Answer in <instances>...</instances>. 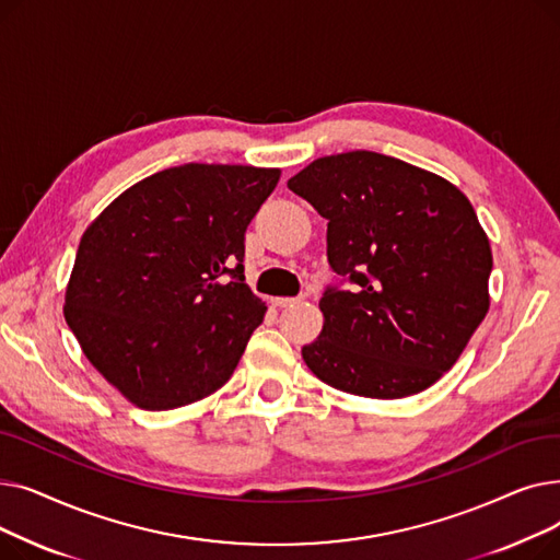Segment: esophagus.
Listing matches in <instances>:
<instances>
[{"label": "esophagus", "mask_w": 560, "mask_h": 560, "mask_svg": "<svg viewBox=\"0 0 560 560\" xmlns=\"http://www.w3.org/2000/svg\"><path fill=\"white\" fill-rule=\"evenodd\" d=\"M298 302H300V298H272V304L279 306V308L292 306V304H298Z\"/></svg>", "instance_id": "esophagus-1"}]
</instances>
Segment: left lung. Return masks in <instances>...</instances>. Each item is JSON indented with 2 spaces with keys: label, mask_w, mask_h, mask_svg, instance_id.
Returning <instances> with one entry per match:
<instances>
[{
  "label": "left lung",
  "mask_w": 560,
  "mask_h": 560,
  "mask_svg": "<svg viewBox=\"0 0 560 560\" xmlns=\"http://www.w3.org/2000/svg\"><path fill=\"white\" fill-rule=\"evenodd\" d=\"M288 188L329 220V265L357 283L322 295L308 370L370 399L433 386L490 306L492 252L472 203L443 176L365 150L322 156Z\"/></svg>",
  "instance_id": "obj_1"
}]
</instances>
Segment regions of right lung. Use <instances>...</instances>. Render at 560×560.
<instances>
[{"label":"right lung","mask_w":560,"mask_h":560,"mask_svg":"<svg viewBox=\"0 0 560 560\" xmlns=\"http://www.w3.org/2000/svg\"><path fill=\"white\" fill-rule=\"evenodd\" d=\"M279 176L254 165L167 167L113 199L81 235L66 322L138 408L199 401L238 365L268 311L245 283V231Z\"/></svg>","instance_id":"right-lung-1"}]
</instances>
